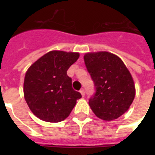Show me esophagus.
I'll return each mask as SVG.
<instances>
[{
  "label": "esophagus",
  "instance_id": "esophagus-1",
  "mask_svg": "<svg viewBox=\"0 0 155 155\" xmlns=\"http://www.w3.org/2000/svg\"><path fill=\"white\" fill-rule=\"evenodd\" d=\"M80 92L81 93V95H82V97H84V95H85V91L84 89H81L80 91Z\"/></svg>",
  "mask_w": 155,
  "mask_h": 155
}]
</instances>
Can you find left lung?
<instances>
[{
	"instance_id": "obj_1",
	"label": "left lung",
	"mask_w": 155,
	"mask_h": 155,
	"mask_svg": "<svg viewBox=\"0 0 155 155\" xmlns=\"http://www.w3.org/2000/svg\"><path fill=\"white\" fill-rule=\"evenodd\" d=\"M84 58L96 88L89 106L97 117L115 120L129 109L134 99L132 75L123 61L109 52L87 53Z\"/></svg>"
}]
</instances>
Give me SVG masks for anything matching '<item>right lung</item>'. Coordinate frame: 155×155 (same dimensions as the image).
<instances>
[{
  "instance_id": "add662e5",
  "label": "right lung",
  "mask_w": 155,
  "mask_h": 155,
  "mask_svg": "<svg viewBox=\"0 0 155 155\" xmlns=\"http://www.w3.org/2000/svg\"><path fill=\"white\" fill-rule=\"evenodd\" d=\"M79 53L52 51L30 66L24 80V97L37 117L47 122L65 120L81 94L72 88L67 71Z\"/></svg>"
}]
</instances>
